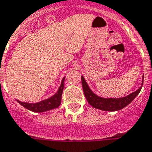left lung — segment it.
<instances>
[{"label": "left lung", "mask_w": 152, "mask_h": 152, "mask_svg": "<svg viewBox=\"0 0 152 152\" xmlns=\"http://www.w3.org/2000/svg\"><path fill=\"white\" fill-rule=\"evenodd\" d=\"M142 83H143V81H142ZM82 85H83V89L85 97H86L87 102L89 103L94 108H98V109H100V110L110 112L118 111V110L125 108L129 104H130L134 100L135 97L138 96V93L140 92L142 87V84L141 87L139 89L137 90L134 92L129 94V96L123 97V98L104 99V98H101V97L97 96L96 94H94L91 91V89L89 88L88 85H87L83 76H82Z\"/></svg>", "instance_id": "left-lung-1"}]
</instances>
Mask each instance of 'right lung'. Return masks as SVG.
<instances>
[{"mask_svg":"<svg viewBox=\"0 0 152 152\" xmlns=\"http://www.w3.org/2000/svg\"><path fill=\"white\" fill-rule=\"evenodd\" d=\"M64 81H65V77L62 79L61 84L57 92L48 99H44L35 104H29V103L21 102L19 100H18V102L26 109L32 112H36V113H42V112L48 111L51 109L58 108L61 102V96H62V91L64 89Z\"/></svg>","mask_w":152,"mask_h":152,"instance_id":"1","label":"right lung"}]
</instances>
